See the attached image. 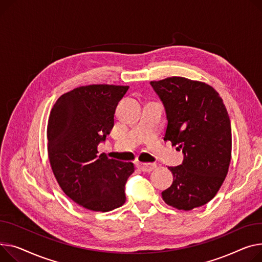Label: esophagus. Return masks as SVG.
Masks as SVG:
<instances>
[{
    "label": "esophagus",
    "instance_id": "1",
    "mask_svg": "<svg viewBox=\"0 0 262 262\" xmlns=\"http://www.w3.org/2000/svg\"><path fill=\"white\" fill-rule=\"evenodd\" d=\"M138 167L140 168L142 171L150 172L152 169H155L157 167V165L156 164H151V163H139Z\"/></svg>",
    "mask_w": 262,
    "mask_h": 262
}]
</instances>
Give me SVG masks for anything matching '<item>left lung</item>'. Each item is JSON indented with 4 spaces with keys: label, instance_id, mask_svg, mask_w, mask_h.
I'll use <instances>...</instances> for the list:
<instances>
[{
    "label": "left lung",
    "instance_id": "1",
    "mask_svg": "<svg viewBox=\"0 0 262 262\" xmlns=\"http://www.w3.org/2000/svg\"><path fill=\"white\" fill-rule=\"evenodd\" d=\"M150 84L166 112L164 141L184 154L181 165L168 167L173 180L162 191V199L169 206L190 211L211 201L228 175L230 117L219 94L204 82L170 77Z\"/></svg>",
    "mask_w": 262,
    "mask_h": 262
}]
</instances>
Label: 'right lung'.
<instances>
[{
	"mask_svg": "<svg viewBox=\"0 0 262 262\" xmlns=\"http://www.w3.org/2000/svg\"><path fill=\"white\" fill-rule=\"evenodd\" d=\"M128 86L93 84L62 95L47 124V151L52 172L64 193L95 212L123 205L124 187L135 170L132 162L108 159L98 152L114 127L119 101Z\"/></svg>",
	"mask_w": 262,
	"mask_h": 262,
	"instance_id": "1",
	"label": "right lung"
}]
</instances>
